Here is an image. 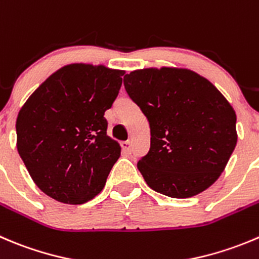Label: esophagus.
<instances>
[{"instance_id": "obj_1", "label": "esophagus", "mask_w": 259, "mask_h": 259, "mask_svg": "<svg viewBox=\"0 0 259 259\" xmlns=\"http://www.w3.org/2000/svg\"><path fill=\"white\" fill-rule=\"evenodd\" d=\"M120 145H121L122 152H124L125 154H130V153H132V143H130L129 140H126V142H121L120 143Z\"/></svg>"}]
</instances>
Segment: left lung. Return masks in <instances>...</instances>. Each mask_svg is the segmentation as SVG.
Masks as SVG:
<instances>
[{
	"label": "left lung",
	"mask_w": 259,
	"mask_h": 259,
	"mask_svg": "<svg viewBox=\"0 0 259 259\" xmlns=\"http://www.w3.org/2000/svg\"><path fill=\"white\" fill-rule=\"evenodd\" d=\"M150 126L149 152L138 169L152 190L175 199L212 185L237 145V115L219 90L182 68H145L124 77Z\"/></svg>",
	"instance_id": "left-lung-1"
}]
</instances>
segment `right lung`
<instances>
[{
  "label": "right lung",
  "instance_id": "obj_1",
  "mask_svg": "<svg viewBox=\"0 0 259 259\" xmlns=\"http://www.w3.org/2000/svg\"><path fill=\"white\" fill-rule=\"evenodd\" d=\"M124 71L76 63L63 67L27 99L16 120L17 152L35 185L52 199L81 205L99 195L119 143L107 135Z\"/></svg>",
  "mask_w": 259,
  "mask_h": 259
}]
</instances>
